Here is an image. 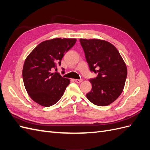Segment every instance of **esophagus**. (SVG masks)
<instances>
[{
    "instance_id": "esophagus-1",
    "label": "esophagus",
    "mask_w": 150,
    "mask_h": 150,
    "mask_svg": "<svg viewBox=\"0 0 150 150\" xmlns=\"http://www.w3.org/2000/svg\"><path fill=\"white\" fill-rule=\"evenodd\" d=\"M74 81H75V82H76V83H80L82 82L83 79H74Z\"/></svg>"
}]
</instances>
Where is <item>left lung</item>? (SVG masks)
<instances>
[{
  "label": "left lung",
  "mask_w": 150,
  "mask_h": 150,
  "mask_svg": "<svg viewBox=\"0 0 150 150\" xmlns=\"http://www.w3.org/2000/svg\"><path fill=\"white\" fill-rule=\"evenodd\" d=\"M79 41L90 71L98 74L89 79L92 89L86 97L95 105L108 106L122 92L126 66L117 49L106 40L80 39Z\"/></svg>",
  "instance_id": "left-lung-1"
}]
</instances>
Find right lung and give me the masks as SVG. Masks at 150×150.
I'll return each mask as SVG.
<instances>
[{"mask_svg": "<svg viewBox=\"0 0 150 150\" xmlns=\"http://www.w3.org/2000/svg\"><path fill=\"white\" fill-rule=\"evenodd\" d=\"M76 42V39L45 40L26 58L22 78L27 92L35 103L45 107L51 106L62 96L70 80L52 70L61 65L65 53Z\"/></svg>", "mask_w": 150, "mask_h": 150, "instance_id": "add662e5", "label": "right lung"}]
</instances>
